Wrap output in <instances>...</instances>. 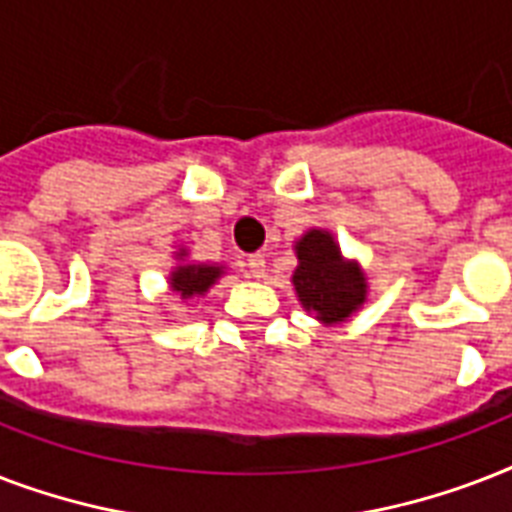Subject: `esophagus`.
<instances>
[{"mask_svg":"<svg viewBox=\"0 0 512 512\" xmlns=\"http://www.w3.org/2000/svg\"><path fill=\"white\" fill-rule=\"evenodd\" d=\"M247 268H249V273L255 276V279H263V276H265V255H260V252L249 255L247 257Z\"/></svg>","mask_w":512,"mask_h":512,"instance_id":"1","label":"esophagus"}]
</instances>
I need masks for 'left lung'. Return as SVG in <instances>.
Here are the masks:
<instances>
[{
    "label": "left lung",
    "instance_id": "8db88e82",
    "mask_svg": "<svg viewBox=\"0 0 512 512\" xmlns=\"http://www.w3.org/2000/svg\"><path fill=\"white\" fill-rule=\"evenodd\" d=\"M295 289L305 311H316V319L337 324L345 321L364 303V273L353 263H345L332 233L308 231L297 241Z\"/></svg>",
    "mask_w": 512,
    "mask_h": 512
}]
</instances>
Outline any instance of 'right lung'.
Returning a JSON list of instances; mask_svg holds the SVG:
<instances>
[{
  "label": "right lung",
  "mask_w": 512,
  "mask_h": 512,
  "mask_svg": "<svg viewBox=\"0 0 512 512\" xmlns=\"http://www.w3.org/2000/svg\"><path fill=\"white\" fill-rule=\"evenodd\" d=\"M220 268L215 265H180L175 273H172V289L180 292V297H193V295H204L215 279L220 276Z\"/></svg>",
  "instance_id": "add662e5"
}]
</instances>
